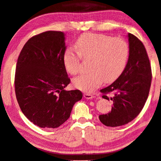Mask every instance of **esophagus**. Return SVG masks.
Here are the masks:
<instances>
[{"instance_id":"34e87169","label":"esophagus","mask_w":161,"mask_h":161,"mask_svg":"<svg viewBox=\"0 0 161 161\" xmlns=\"http://www.w3.org/2000/svg\"><path fill=\"white\" fill-rule=\"evenodd\" d=\"M84 97H85V98L86 99H92L94 97V95H92V94H90V93H85V94H84Z\"/></svg>"}]
</instances>
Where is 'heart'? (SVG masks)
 <instances>
[{
  "label": "heart",
  "mask_w": 161,
  "mask_h": 161,
  "mask_svg": "<svg viewBox=\"0 0 161 161\" xmlns=\"http://www.w3.org/2000/svg\"><path fill=\"white\" fill-rule=\"evenodd\" d=\"M76 47L77 51L71 47L66 49L63 60L68 72L75 75L82 69L81 58L90 59V70L73 80L75 87L81 91L92 92L103 80L106 83L113 82L125 69L129 47L122 38L87 33L78 38Z\"/></svg>",
  "instance_id": "obj_1"
}]
</instances>
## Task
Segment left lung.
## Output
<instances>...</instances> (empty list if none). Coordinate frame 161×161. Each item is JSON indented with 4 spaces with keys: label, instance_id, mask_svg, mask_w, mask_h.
<instances>
[{
    "label": "left lung",
    "instance_id": "1",
    "mask_svg": "<svg viewBox=\"0 0 161 161\" xmlns=\"http://www.w3.org/2000/svg\"><path fill=\"white\" fill-rule=\"evenodd\" d=\"M129 57L123 72L114 82L100 90L103 98L112 100L110 113L99 116L108 127L127 124L136 118L143 108L148 97L152 71L146 49L141 41L128 34ZM108 94H112L109 98Z\"/></svg>",
    "mask_w": 161,
    "mask_h": 161
}]
</instances>
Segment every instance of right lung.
Returning <instances> with one entry per match:
<instances>
[{"mask_svg": "<svg viewBox=\"0 0 161 161\" xmlns=\"http://www.w3.org/2000/svg\"><path fill=\"white\" fill-rule=\"evenodd\" d=\"M64 34L48 31L25 43L18 58L15 92L22 113L36 125L56 128L70 117L81 92L66 91L70 79L64 64Z\"/></svg>", "mask_w": 161, "mask_h": 161, "instance_id": "right-lung-1", "label": "right lung"}]
</instances>
